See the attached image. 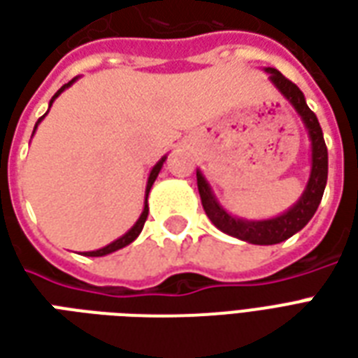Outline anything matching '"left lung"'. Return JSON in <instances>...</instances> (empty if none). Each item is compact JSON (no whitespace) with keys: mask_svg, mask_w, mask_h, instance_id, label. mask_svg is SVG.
<instances>
[{"mask_svg":"<svg viewBox=\"0 0 358 358\" xmlns=\"http://www.w3.org/2000/svg\"><path fill=\"white\" fill-rule=\"evenodd\" d=\"M266 73H270V80L276 84V88L297 109V113L303 118V122L307 126L310 141H313V171H310V178H308L305 194L301 195L297 205H293L292 209L287 210L285 215H282V217L272 218V220H261V222H249V220L230 217L215 201V197L210 194L205 178H203L201 174H197V189H199L201 205L210 222L217 226L218 230L230 234V236L238 238V240L255 243V245L280 243V241L292 238L295 232H299L301 228L313 218L316 209H318L320 199H322L324 187H326V180H328V149H326V143H324L322 128L318 124V118H316L313 110L308 109L303 92L289 78H285L284 74L276 71V69H266Z\"/></svg>","mask_w":358,"mask_h":358,"instance_id":"1","label":"left lung"}]
</instances>
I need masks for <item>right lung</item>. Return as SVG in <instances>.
I'll list each match as a JSON object with an SVG mask.
<instances>
[{
	"label": "right lung",
	"instance_id": "right-lung-1",
	"mask_svg": "<svg viewBox=\"0 0 358 358\" xmlns=\"http://www.w3.org/2000/svg\"><path fill=\"white\" fill-rule=\"evenodd\" d=\"M73 82H74V80H73ZM73 82H69V84H65L63 88L59 90L57 94H55V95H53V97H51L50 107H51V103H53V99H55V97H57V95L61 94L63 90L69 88V86H71ZM43 117H45V115H43ZM43 117L38 118V122H40V120H42ZM36 126H38V124H36ZM34 130H36V128H34ZM163 163H164V159H161V161H159V163H157L155 166H153V171H151V174H149L148 187H145V209H143V213H141L140 220H138V222H136V224L132 226V230H128V232H126L124 236H122V238H118L117 241H113V243H109L107 248L97 249V251H90V253H86V257H103V255H109V253H113V251H117V249L126 248L128 243H132V241L136 240L138 236H140V232H141V230H143V224H145V220H148V213H149V209H148V194H149V189H151V186H153V182H155L157 174H159V171H161V166H163Z\"/></svg>",
	"mask_w": 358,
	"mask_h": 358
}]
</instances>
